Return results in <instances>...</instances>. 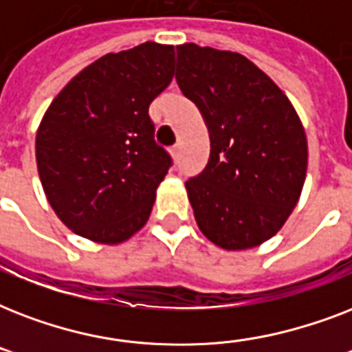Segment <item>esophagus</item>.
<instances>
[{
  "label": "esophagus",
  "instance_id": "1",
  "mask_svg": "<svg viewBox=\"0 0 352 352\" xmlns=\"http://www.w3.org/2000/svg\"><path fill=\"white\" fill-rule=\"evenodd\" d=\"M179 153H181V146H173V148H171V157H173V159H179Z\"/></svg>",
  "mask_w": 352,
  "mask_h": 352
}]
</instances>
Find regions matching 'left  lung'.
<instances>
[{
    "label": "left lung",
    "mask_w": 352,
    "mask_h": 352,
    "mask_svg": "<svg viewBox=\"0 0 352 352\" xmlns=\"http://www.w3.org/2000/svg\"><path fill=\"white\" fill-rule=\"evenodd\" d=\"M175 78L210 135L208 164L186 182L199 230L225 250L259 246L300 201L303 124L274 80L239 52L177 45Z\"/></svg>",
    "instance_id": "8db88e82"
}]
</instances>
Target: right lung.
<instances>
[{"label": "right lung", "instance_id": "add662e5", "mask_svg": "<svg viewBox=\"0 0 352 352\" xmlns=\"http://www.w3.org/2000/svg\"><path fill=\"white\" fill-rule=\"evenodd\" d=\"M175 49L146 41L82 69L36 131L45 197L74 234L120 245L149 219L171 166L155 144L149 104L173 78Z\"/></svg>", "mask_w": 352, "mask_h": 352}]
</instances>
